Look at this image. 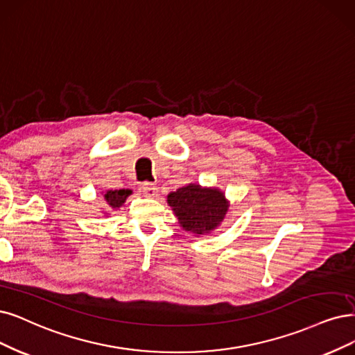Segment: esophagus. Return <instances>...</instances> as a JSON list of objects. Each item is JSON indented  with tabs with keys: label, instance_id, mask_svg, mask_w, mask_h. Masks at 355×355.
I'll list each match as a JSON object with an SVG mask.
<instances>
[{
	"label": "esophagus",
	"instance_id": "esophagus-1",
	"mask_svg": "<svg viewBox=\"0 0 355 355\" xmlns=\"http://www.w3.org/2000/svg\"><path fill=\"white\" fill-rule=\"evenodd\" d=\"M141 193L146 196V198H156L157 196V187L155 184H152V182H144V184L141 186Z\"/></svg>",
	"mask_w": 355,
	"mask_h": 355
}]
</instances>
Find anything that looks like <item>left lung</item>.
Returning a JSON list of instances; mask_svg holds the SVG:
<instances>
[{"label":"left lung","instance_id":"left-lung-1","mask_svg":"<svg viewBox=\"0 0 355 355\" xmlns=\"http://www.w3.org/2000/svg\"><path fill=\"white\" fill-rule=\"evenodd\" d=\"M166 203L173 209L180 227L196 237L211 234L230 212V200L224 191L194 182L171 191L166 196Z\"/></svg>","mask_w":355,"mask_h":355}]
</instances>
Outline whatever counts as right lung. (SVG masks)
<instances>
[{"label":"right lung","instance_id":"right-lung-1","mask_svg":"<svg viewBox=\"0 0 355 355\" xmlns=\"http://www.w3.org/2000/svg\"><path fill=\"white\" fill-rule=\"evenodd\" d=\"M133 193V190L130 189H121V190H107L103 191V202H105V207L103 209H108V211H103L105 215H111L110 211H116V209H120L128 196Z\"/></svg>","mask_w":355,"mask_h":355}]
</instances>
